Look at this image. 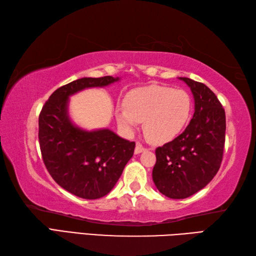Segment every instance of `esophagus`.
<instances>
[{
    "instance_id": "34e87169",
    "label": "esophagus",
    "mask_w": 256,
    "mask_h": 256,
    "mask_svg": "<svg viewBox=\"0 0 256 256\" xmlns=\"http://www.w3.org/2000/svg\"><path fill=\"white\" fill-rule=\"evenodd\" d=\"M146 148H144V146H142V144H140V143H138L136 144V146H135V150H134V153L135 154H140L142 153V152H144Z\"/></svg>"
}]
</instances>
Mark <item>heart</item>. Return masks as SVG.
Wrapping results in <instances>:
<instances>
[{
	"mask_svg": "<svg viewBox=\"0 0 256 256\" xmlns=\"http://www.w3.org/2000/svg\"><path fill=\"white\" fill-rule=\"evenodd\" d=\"M116 108V118L125 132H134L143 123L146 140L152 144L170 142L186 126L192 111V100L184 90L148 86L130 91Z\"/></svg>",
	"mask_w": 256,
	"mask_h": 256,
	"instance_id": "obj_1",
	"label": "heart"
}]
</instances>
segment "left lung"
<instances>
[{
    "label": "left lung",
    "mask_w": 256,
    "mask_h": 256,
    "mask_svg": "<svg viewBox=\"0 0 256 256\" xmlns=\"http://www.w3.org/2000/svg\"><path fill=\"white\" fill-rule=\"evenodd\" d=\"M194 96V113L186 130L156 148L153 182L168 198L184 199L208 184L218 172L226 140V113L206 84L179 77Z\"/></svg>",
    "instance_id": "8db88e82"
}]
</instances>
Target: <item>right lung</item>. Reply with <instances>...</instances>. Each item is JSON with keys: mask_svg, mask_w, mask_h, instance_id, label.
Segmentation results:
<instances>
[{"mask_svg": "<svg viewBox=\"0 0 256 256\" xmlns=\"http://www.w3.org/2000/svg\"><path fill=\"white\" fill-rule=\"evenodd\" d=\"M111 76L81 78L58 88L42 106L38 138L47 170L59 186L77 197L99 199L116 186L135 143L110 128L86 130L69 114L70 96L120 81Z\"/></svg>", "mask_w": 256, "mask_h": 256, "instance_id": "1", "label": "right lung"}]
</instances>
